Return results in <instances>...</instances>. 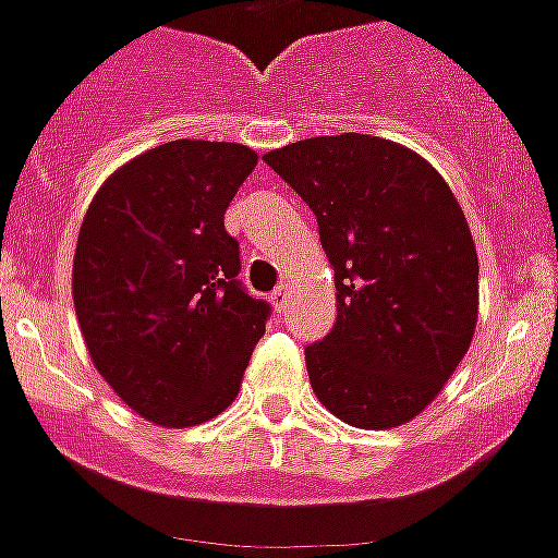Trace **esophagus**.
<instances>
[{"label": "esophagus", "instance_id": "1", "mask_svg": "<svg viewBox=\"0 0 558 558\" xmlns=\"http://www.w3.org/2000/svg\"><path fill=\"white\" fill-rule=\"evenodd\" d=\"M287 294H289V289H287V283H280L278 289H275V292H271V306H275V310H283V306H287Z\"/></svg>", "mask_w": 558, "mask_h": 558}]
</instances>
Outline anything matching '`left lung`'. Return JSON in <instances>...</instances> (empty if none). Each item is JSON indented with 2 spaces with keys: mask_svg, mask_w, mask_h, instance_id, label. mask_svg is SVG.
<instances>
[{
  "mask_svg": "<svg viewBox=\"0 0 558 558\" xmlns=\"http://www.w3.org/2000/svg\"><path fill=\"white\" fill-rule=\"evenodd\" d=\"M318 220L338 318L306 347L320 404L361 429L401 427L450 381L478 318V255L444 177L369 134L269 151Z\"/></svg>",
  "mask_w": 558,
  "mask_h": 558,
  "instance_id": "8db88e82",
  "label": "left lung"
}]
</instances>
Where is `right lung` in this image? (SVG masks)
Masks as SVG:
<instances>
[{
	"mask_svg": "<svg viewBox=\"0 0 558 558\" xmlns=\"http://www.w3.org/2000/svg\"><path fill=\"white\" fill-rule=\"evenodd\" d=\"M257 166L240 143L174 140L125 162L85 211L74 306L94 366L162 427L232 404L271 306L240 283L223 215Z\"/></svg>",
	"mask_w": 558,
	"mask_h": 558,
	"instance_id": "add662e5",
	"label": "right lung"
}]
</instances>
